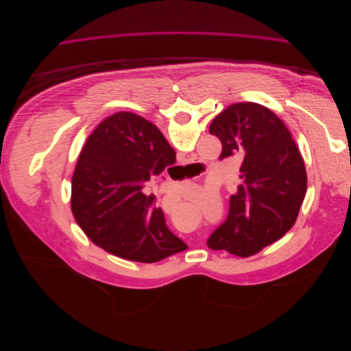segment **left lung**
Here are the masks:
<instances>
[{
  "label": "left lung",
  "instance_id": "8db88e82",
  "mask_svg": "<svg viewBox=\"0 0 351 351\" xmlns=\"http://www.w3.org/2000/svg\"><path fill=\"white\" fill-rule=\"evenodd\" d=\"M209 133L222 143L221 158L240 155L243 162L227 219L206 244L246 258L295 222L307 189L303 158L284 123L261 104L230 105L210 123Z\"/></svg>",
  "mask_w": 351,
  "mask_h": 351
}]
</instances>
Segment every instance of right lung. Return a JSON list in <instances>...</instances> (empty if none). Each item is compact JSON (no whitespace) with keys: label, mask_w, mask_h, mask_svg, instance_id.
<instances>
[{"label":"right lung","mask_w":351,"mask_h":351,"mask_svg":"<svg viewBox=\"0 0 351 351\" xmlns=\"http://www.w3.org/2000/svg\"><path fill=\"white\" fill-rule=\"evenodd\" d=\"M176 162L158 127L133 112H117L88 137L71 178V210L99 247L154 263L187 249L165 224L155 196L143 187Z\"/></svg>","instance_id":"obj_1"}]
</instances>
